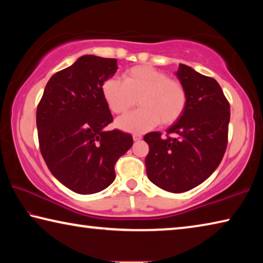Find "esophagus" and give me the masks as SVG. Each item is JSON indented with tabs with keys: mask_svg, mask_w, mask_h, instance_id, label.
<instances>
[{
	"mask_svg": "<svg viewBox=\"0 0 263 263\" xmlns=\"http://www.w3.org/2000/svg\"><path fill=\"white\" fill-rule=\"evenodd\" d=\"M141 138H142V136L139 135V133H135V135H133V140L135 141H139Z\"/></svg>",
	"mask_w": 263,
	"mask_h": 263,
	"instance_id": "obj_1",
	"label": "esophagus"
}]
</instances>
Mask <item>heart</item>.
I'll use <instances>...</instances> for the list:
<instances>
[{"mask_svg":"<svg viewBox=\"0 0 263 263\" xmlns=\"http://www.w3.org/2000/svg\"><path fill=\"white\" fill-rule=\"evenodd\" d=\"M102 95L114 114L122 115L138 103L141 106L116 122L121 130L141 133L160 123L169 126L182 117L188 95L183 84L151 66H135L123 73V81L109 78L102 84Z\"/></svg>","mask_w":263,"mask_h":263,"instance_id":"heart-1","label":"heart"}]
</instances>
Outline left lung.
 Here are the masks:
<instances>
[{
  "label": "left lung",
  "instance_id": "1",
  "mask_svg": "<svg viewBox=\"0 0 263 263\" xmlns=\"http://www.w3.org/2000/svg\"><path fill=\"white\" fill-rule=\"evenodd\" d=\"M176 77L188 102L182 117L167 128V138L149 132L145 159L149 181L169 193L195 188L219 166L228 146L230 104L215 79L180 64Z\"/></svg>",
  "mask_w": 263,
  "mask_h": 263
}]
</instances>
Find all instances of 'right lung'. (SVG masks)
I'll use <instances>...</instances> for the list:
<instances>
[{
    "label": "right lung",
    "mask_w": 263,
    "mask_h": 263,
    "mask_svg": "<svg viewBox=\"0 0 263 263\" xmlns=\"http://www.w3.org/2000/svg\"><path fill=\"white\" fill-rule=\"evenodd\" d=\"M117 60L83 55L48 80L37 108L39 147L53 176L74 193L104 190L115 163L133 144L132 136L105 131L112 122L102 84L117 72Z\"/></svg>",
    "instance_id": "add662e5"
}]
</instances>
